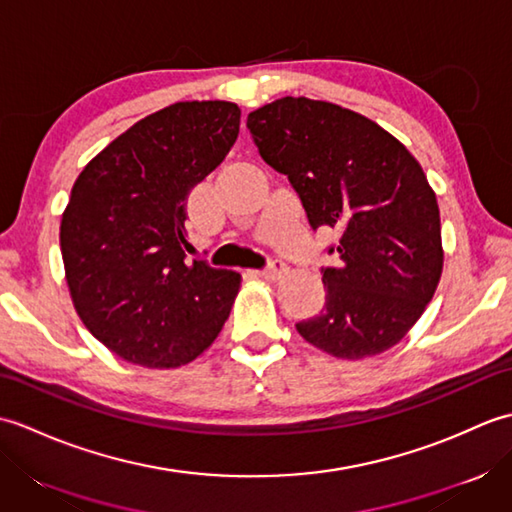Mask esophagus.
<instances>
[{
  "label": "esophagus",
  "mask_w": 512,
  "mask_h": 512,
  "mask_svg": "<svg viewBox=\"0 0 512 512\" xmlns=\"http://www.w3.org/2000/svg\"><path fill=\"white\" fill-rule=\"evenodd\" d=\"M286 273H288V266L284 262H273L266 270H262V277L266 281H279Z\"/></svg>",
  "instance_id": "esophagus-1"
}]
</instances>
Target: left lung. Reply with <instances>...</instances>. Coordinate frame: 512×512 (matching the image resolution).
Listing matches in <instances>:
<instances>
[{"label":"left lung","mask_w":512,"mask_h":512,"mask_svg":"<svg viewBox=\"0 0 512 512\" xmlns=\"http://www.w3.org/2000/svg\"><path fill=\"white\" fill-rule=\"evenodd\" d=\"M246 127L312 228L341 231V262L323 268L325 306L297 332L345 361L391 350L436 295L444 266L436 191L420 162L372 118L306 96L257 107Z\"/></svg>","instance_id":"1"}]
</instances>
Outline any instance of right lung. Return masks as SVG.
<instances>
[{
	"instance_id": "1",
	"label": "right lung",
	"mask_w": 512,
	"mask_h": 512,
	"mask_svg": "<svg viewBox=\"0 0 512 512\" xmlns=\"http://www.w3.org/2000/svg\"><path fill=\"white\" fill-rule=\"evenodd\" d=\"M231 101H180L114 138L72 184L59 242L85 328L123 361L171 369L211 347L242 275L189 259L187 198L239 134Z\"/></svg>"
}]
</instances>
